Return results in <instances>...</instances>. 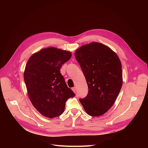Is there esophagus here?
Returning <instances> with one entry per match:
<instances>
[{"mask_svg": "<svg viewBox=\"0 0 148 148\" xmlns=\"http://www.w3.org/2000/svg\"><path fill=\"white\" fill-rule=\"evenodd\" d=\"M72 90L75 93L76 92V87H73V88H72Z\"/></svg>", "mask_w": 148, "mask_h": 148, "instance_id": "34e87169", "label": "esophagus"}]
</instances>
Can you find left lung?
<instances>
[{"label": "left lung", "mask_w": 148, "mask_h": 148, "mask_svg": "<svg viewBox=\"0 0 148 148\" xmlns=\"http://www.w3.org/2000/svg\"><path fill=\"white\" fill-rule=\"evenodd\" d=\"M75 57L89 89L87 97L79 101L87 114L101 116L111 108L121 89L120 59L110 47L98 42L78 48Z\"/></svg>", "instance_id": "1"}]
</instances>
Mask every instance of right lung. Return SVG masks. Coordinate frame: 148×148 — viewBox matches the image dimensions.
Returning <instances> with one entry per match:
<instances>
[{"label": "right lung", "mask_w": 148, "mask_h": 148, "mask_svg": "<svg viewBox=\"0 0 148 148\" xmlns=\"http://www.w3.org/2000/svg\"><path fill=\"white\" fill-rule=\"evenodd\" d=\"M71 56L70 51L48 47L33 54L26 65L24 80L29 99L34 108L47 118L61 115L67 100L75 96L60 71Z\"/></svg>", "instance_id": "add662e5"}]
</instances>
